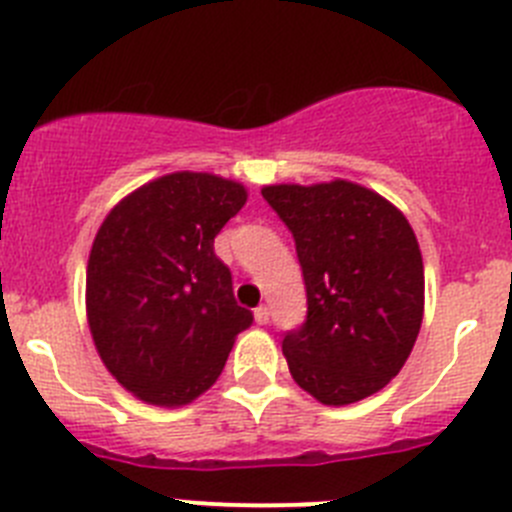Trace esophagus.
I'll return each instance as SVG.
<instances>
[{
    "mask_svg": "<svg viewBox=\"0 0 512 512\" xmlns=\"http://www.w3.org/2000/svg\"><path fill=\"white\" fill-rule=\"evenodd\" d=\"M255 321L257 324H267V321H270V311H267V306L255 308Z\"/></svg>",
    "mask_w": 512,
    "mask_h": 512,
    "instance_id": "1",
    "label": "esophagus"
}]
</instances>
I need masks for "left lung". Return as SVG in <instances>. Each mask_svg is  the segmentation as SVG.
<instances>
[{"instance_id":"obj_1","label":"left lung","mask_w":512,"mask_h":512,"mask_svg":"<svg viewBox=\"0 0 512 512\" xmlns=\"http://www.w3.org/2000/svg\"><path fill=\"white\" fill-rule=\"evenodd\" d=\"M296 242L306 321L283 334L293 380L326 405L377 393L405 365L423 319V260L411 224L357 183L267 186Z\"/></svg>"}]
</instances>
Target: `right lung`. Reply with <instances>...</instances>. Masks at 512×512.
Listing matches in <instances>:
<instances>
[{
  "label": "right lung",
  "mask_w": 512,
  "mask_h": 512,
  "mask_svg": "<svg viewBox=\"0 0 512 512\" xmlns=\"http://www.w3.org/2000/svg\"><path fill=\"white\" fill-rule=\"evenodd\" d=\"M245 201L239 183L186 170L137 188L96 234L86 273L91 336L107 370L145 403H191L255 321L214 252Z\"/></svg>",
  "instance_id": "right-lung-1"
}]
</instances>
